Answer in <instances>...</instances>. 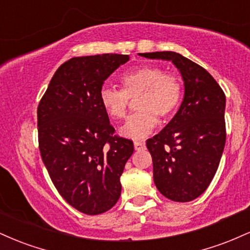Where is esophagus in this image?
Listing matches in <instances>:
<instances>
[{
  "label": "esophagus",
  "instance_id": "esophagus-1",
  "mask_svg": "<svg viewBox=\"0 0 250 250\" xmlns=\"http://www.w3.org/2000/svg\"><path fill=\"white\" fill-rule=\"evenodd\" d=\"M134 148H135V150H137V151L143 150V149L146 148V145L143 142H135L134 143Z\"/></svg>",
  "mask_w": 250,
  "mask_h": 250
}]
</instances>
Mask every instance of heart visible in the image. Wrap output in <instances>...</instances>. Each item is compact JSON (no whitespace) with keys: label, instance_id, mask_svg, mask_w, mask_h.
Returning a JSON list of instances; mask_svg holds the SVG:
<instances>
[{"label":"heart","instance_id":"b5f03b06","mask_svg":"<svg viewBox=\"0 0 250 250\" xmlns=\"http://www.w3.org/2000/svg\"><path fill=\"white\" fill-rule=\"evenodd\" d=\"M123 90L104 85L100 91V102L113 120L125 116L129 101L139 96L137 113L129 116L120 128V134L130 140H141L153 131L157 117L167 120L179 107L182 84L176 76L166 74L156 65H141L121 77Z\"/></svg>","mask_w":250,"mask_h":250}]
</instances>
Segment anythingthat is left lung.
I'll use <instances>...</instances> for the list:
<instances>
[{
	"mask_svg": "<svg viewBox=\"0 0 250 250\" xmlns=\"http://www.w3.org/2000/svg\"><path fill=\"white\" fill-rule=\"evenodd\" d=\"M140 56L170 61L182 77L185 95L170 122L147 140L154 182L163 196L189 202L210 185L226 143V95L205 68L174 51Z\"/></svg>",
	"mask_w": 250,
	"mask_h": 250,
	"instance_id": "1",
	"label": "left lung"
}]
</instances>
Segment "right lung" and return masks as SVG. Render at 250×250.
Returning a JSON list of instances; mask_svg holds the SVG:
<instances>
[{
    "label": "right lung",
    "mask_w": 250,
    "mask_h": 250,
    "mask_svg": "<svg viewBox=\"0 0 250 250\" xmlns=\"http://www.w3.org/2000/svg\"><path fill=\"white\" fill-rule=\"evenodd\" d=\"M128 55L73 57L56 73L37 107L42 161L57 191L87 215L115 206L120 177L134 153L130 140L117 137L100 102L103 83Z\"/></svg>",
    "instance_id": "1"
}]
</instances>
